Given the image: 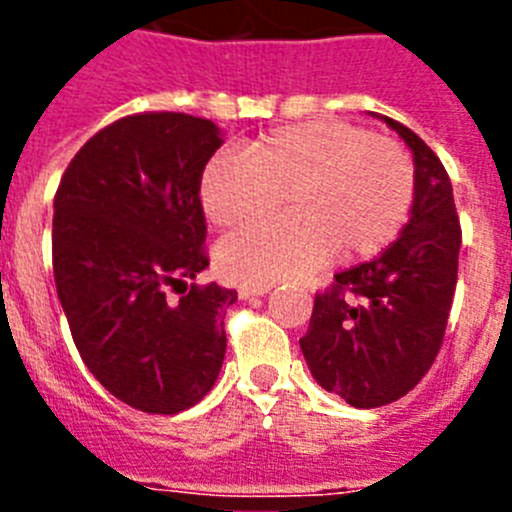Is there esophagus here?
Returning <instances> with one entry per match:
<instances>
[{
    "mask_svg": "<svg viewBox=\"0 0 512 512\" xmlns=\"http://www.w3.org/2000/svg\"><path fill=\"white\" fill-rule=\"evenodd\" d=\"M269 284H259V287H253V284H243L241 289H238V295L243 297V300H248V297H264L269 295Z\"/></svg>",
    "mask_w": 512,
    "mask_h": 512,
    "instance_id": "obj_1",
    "label": "esophagus"
}]
</instances>
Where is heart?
Wrapping results in <instances>:
<instances>
[{"label": "heart", "instance_id": "1", "mask_svg": "<svg viewBox=\"0 0 512 512\" xmlns=\"http://www.w3.org/2000/svg\"><path fill=\"white\" fill-rule=\"evenodd\" d=\"M292 212L230 235L217 248L225 277L277 284L318 271L330 256L369 259L395 241L415 200V166L392 138L336 120H310L223 153L202 171L200 197L220 228Z\"/></svg>", "mask_w": 512, "mask_h": 512}]
</instances>
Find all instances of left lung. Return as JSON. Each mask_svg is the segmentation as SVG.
<instances>
[{
  "label": "left lung",
  "mask_w": 512,
  "mask_h": 512,
  "mask_svg": "<svg viewBox=\"0 0 512 512\" xmlns=\"http://www.w3.org/2000/svg\"><path fill=\"white\" fill-rule=\"evenodd\" d=\"M387 122L413 151L410 220L377 259L336 274L315 297L300 338L315 382L354 408H382L408 395L436 361L454 302L461 225L449 174L423 140Z\"/></svg>",
  "instance_id": "left-lung-1"
}]
</instances>
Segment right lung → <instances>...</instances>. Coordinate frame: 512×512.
I'll use <instances>...</instances> for the list:
<instances>
[{"mask_svg":"<svg viewBox=\"0 0 512 512\" xmlns=\"http://www.w3.org/2000/svg\"><path fill=\"white\" fill-rule=\"evenodd\" d=\"M220 146L205 117H122L71 158L53 200V277L76 348L104 390L143 413L192 408L223 366L238 295L194 284L210 266L202 171ZM179 283L185 295L166 301Z\"/></svg>","mask_w":512,"mask_h":512,"instance_id":"obj_1","label":"right lung"}]
</instances>
